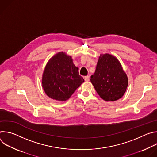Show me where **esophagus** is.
Segmentation results:
<instances>
[{
	"instance_id": "obj_1",
	"label": "esophagus",
	"mask_w": 157,
	"mask_h": 157,
	"mask_svg": "<svg viewBox=\"0 0 157 157\" xmlns=\"http://www.w3.org/2000/svg\"><path fill=\"white\" fill-rule=\"evenodd\" d=\"M84 78V80H85V81H89V77L88 76H85Z\"/></svg>"
}]
</instances>
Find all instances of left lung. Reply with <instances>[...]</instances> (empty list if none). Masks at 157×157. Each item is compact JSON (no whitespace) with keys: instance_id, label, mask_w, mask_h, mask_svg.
Masks as SVG:
<instances>
[{"instance_id":"8db88e82","label":"left lung","mask_w":157,"mask_h":157,"mask_svg":"<svg viewBox=\"0 0 157 157\" xmlns=\"http://www.w3.org/2000/svg\"><path fill=\"white\" fill-rule=\"evenodd\" d=\"M91 82L99 96L105 101H115L126 91L128 78L119 60L113 55L101 54Z\"/></svg>"}]
</instances>
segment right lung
<instances>
[{
    "label": "right lung",
    "instance_id": "1",
    "mask_svg": "<svg viewBox=\"0 0 157 157\" xmlns=\"http://www.w3.org/2000/svg\"><path fill=\"white\" fill-rule=\"evenodd\" d=\"M84 81L71 56L59 52L45 66L42 76V87L50 98L64 101L71 96Z\"/></svg>",
    "mask_w": 157,
    "mask_h": 157
}]
</instances>
